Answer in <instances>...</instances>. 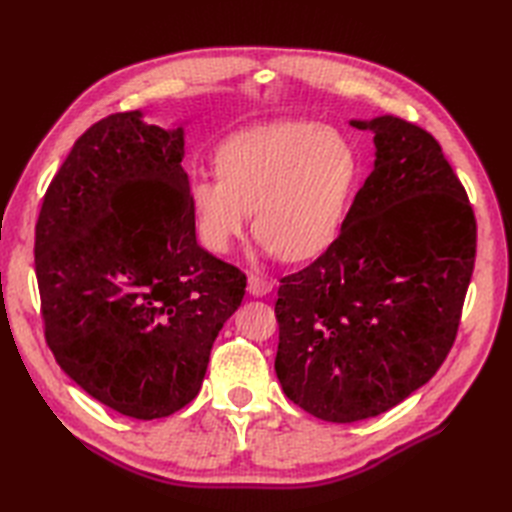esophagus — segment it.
I'll return each instance as SVG.
<instances>
[{
	"instance_id": "esophagus-1",
	"label": "esophagus",
	"mask_w": 512,
	"mask_h": 512,
	"mask_svg": "<svg viewBox=\"0 0 512 512\" xmlns=\"http://www.w3.org/2000/svg\"><path fill=\"white\" fill-rule=\"evenodd\" d=\"M247 290H250L252 297H262V294L273 290V282L258 273H250V277H247Z\"/></svg>"
}]
</instances>
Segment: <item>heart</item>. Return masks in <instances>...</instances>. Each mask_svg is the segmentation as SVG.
<instances>
[{
  "label": "heart",
  "instance_id": "1",
  "mask_svg": "<svg viewBox=\"0 0 512 512\" xmlns=\"http://www.w3.org/2000/svg\"><path fill=\"white\" fill-rule=\"evenodd\" d=\"M215 166L218 177L198 175L188 188L200 241L230 252L256 211V237L286 262L312 260L337 241L361 177L350 138L303 119L228 136Z\"/></svg>",
  "mask_w": 512,
  "mask_h": 512
}]
</instances>
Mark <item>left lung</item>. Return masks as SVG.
<instances>
[{
	"label": "left lung",
	"instance_id": "1",
	"mask_svg": "<svg viewBox=\"0 0 512 512\" xmlns=\"http://www.w3.org/2000/svg\"><path fill=\"white\" fill-rule=\"evenodd\" d=\"M352 126L374 132V170L337 241L282 277L275 303V374L331 423L391 410L436 374L476 260L474 211L436 138L393 115Z\"/></svg>",
	"mask_w": 512,
	"mask_h": 512
}]
</instances>
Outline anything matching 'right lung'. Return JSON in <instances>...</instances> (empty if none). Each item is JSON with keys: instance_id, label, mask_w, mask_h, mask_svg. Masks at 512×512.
Listing matches in <instances>:
<instances>
[{"instance_id": "right-lung-1", "label": "right lung", "mask_w": 512, "mask_h": 512, "mask_svg": "<svg viewBox=\"0 0 512 512\" xmlns=\"http://www.w3.org/2000/svg\"><path fill=\"white\" fill-rule=\"evenodd\" d=\"M183 130L115 113L74 143L36 222L44 337L100 404L141 421L198 395L247 277L196 243Z\"/></svg>"}]
</instances>
